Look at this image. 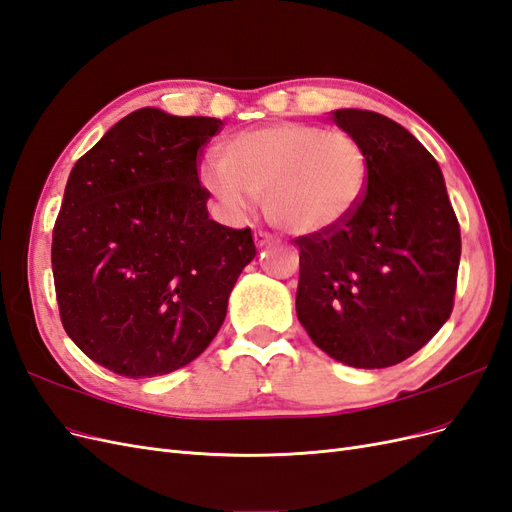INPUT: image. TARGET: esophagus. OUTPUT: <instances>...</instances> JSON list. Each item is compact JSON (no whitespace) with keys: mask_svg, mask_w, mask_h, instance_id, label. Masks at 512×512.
<instances>
[{"mask_svg":"<svg viewBox=\"0 0 512 512\" xmlns=\"http://www.w3.org/2000/svg\"><path fill=\"white\" fill-rule=\"evenodd\" d=\"M254 241H256V247H265V245H271L275 241V237L269 235L267 230H256L254 232Z\"/></svg>","mask_w":512,"mask_h":512,"instance_id":"esophagus-1","label":"esophagus"}]
</instances>
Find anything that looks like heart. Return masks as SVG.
I'll return each mask as SVG.
<instances>
[{
	"label": "heart",
	"mask_w": 512,
	"mask_h": 512,
	"mask_svg": "<svg viewBox=\"0 0 512 512\" xmlns=\"http://www.w3.org/2000/svg\"><path fill=\"white\" fill-rule=\"evenodd\" d=\"M367 177V153L352 134L303 121L230 136L220 149V166L200 173L230 215H245L256 198L273 226L299 237L344 224L361 205Z\"/></svg>",
	"instance_id": "1"
}]
</instances>
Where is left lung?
Returning a JSON list of instances; mask_svg holds the SVG:
<instances>
[{"mask_svg": "<svg viewBox=\"0 0 512 512\" xmlns=\"http://www.w3.org/2000/svg\"><path fill=\"white\" fill-rule=\"evenodd\" d=\"M331 119L367 153L361 205L299 245L297 316L331 359L361 369L406 361L453 312L459 222L438 162L393 119L339 108Z\"/></svg>", "mask_w": 512, "mask_h": 512, "instance_id": "obj_1", "label": "left lung"}]
</instances>
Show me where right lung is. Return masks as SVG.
Wrapping results in <instances>:
<instances>
[{
	"instance_id": "add662e5",
	"label": "right lung",
	"mask_w": 512,
	"mask_h": 512,
	"mask_svg": "<svg viewBox=\"0 0 512 512\" xmlns=\"http://www.w3.org/2000/svg\"><path fill=\"white\" fill-rule=\"evenodd\" d=\"M220 130L138 108L68 177L51 247L61 324L119 376H164L203 354L256 256L250 228L209 218L198 156Z\"/></svg>"
}]
</instances>
